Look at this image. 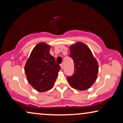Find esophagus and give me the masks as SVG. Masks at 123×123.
Instances as JSON below:
<instances>
[{"label":"esophagus","instance_id":"esophagus-1","mask_svg":"<svg viewBox=\"0 0 123 123\" xmlns=\"http://www.w3.org/2000/svg\"><path fill=\"white\" fill-rule=\"evenodd\" d=\"M60 66H61V68L62 69L63 68V63H62L61 64H60Z\"/></svg>","mask_w":123,"mask_h":123}]
</instances>
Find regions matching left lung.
<instances>
[{"label": "left lung", "mask_w": 123, "mask_h": 123, "mask_svg": "<svg viewBox=\"0 0 123 123\" xmlns=\"http://www.w3.org/2000/svg\"><path fill=\"white\" fill-rule=\"evenodd\" d=\"M70 57L74 61V73L68 77V82L76 90H87L97 78L98 61L88 46L82 42H77L70 46Z\"/></svg>", "instance_id": "1"}]
</instances>
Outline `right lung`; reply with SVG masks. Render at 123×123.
Listing matches in <instances>:
<instances>
[{
    "mask_svg": "<svg viewBox=\"0 0 123 123\" xmlns=\"http://www.w3.org/2000/svg\"><path fill=\"white\" fill-rule=\"evenodd\" d=\"M50 48L43 42L37 44L24 67L28 81L39 92L48 91L53 87L61 69L55 58L49 53Z\"/></svg>",
    "mask_w": 123,
    "mask_h": 123,
    "instance_id": "1",
    "label": "right lung"
}]
</instances>
